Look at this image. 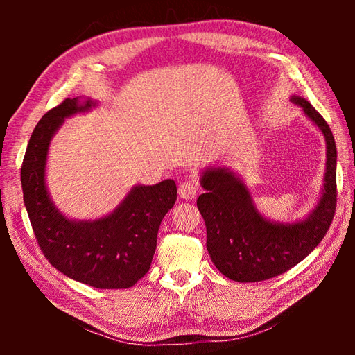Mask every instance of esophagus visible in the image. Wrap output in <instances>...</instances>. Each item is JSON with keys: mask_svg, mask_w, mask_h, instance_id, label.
I'll list each match as a JSON object with an SVG mask.
<instances>
[{"mask_svg": "<svg viewBox=\"0 0 355 355\" xmlns=\"http://www.w3.org/2000/svg\"><path fill=\"white\" fill-rule=\"evenodd\" d=\"M200 191L198 183L195 182H183L182 184L178 186V195L183 200H192L197 197V193Z\"/></svg>", "mask_w": 355, "mask_h": 355, "instance_id": "obj_1", "label": "esophagus"}]
</instances>
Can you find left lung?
Returning a JSON list of instances; mask_svg holds the SVG:
<instances>
[{"label": "left lung", "instance_id": "1", "mask_svg": "<svg viewBox=\"0 0 355 355\" xmlns=\"http://www.w3.org/2000/svg\"><path fill=\"white\" fill-rule=\"evenodd\" d=\"M327 139L325 189L319 206L302 223L273 224L256 212L245 186L227 169L206 171L201 184L206 193L197 200L207 229L210 259L221 273L236 282H259L276 277L305 259L327 235L336 214V141L327 120L310 102L293 97Z\"/></svg>", "mask_w": 355, "mask_h": 355}]
</instances>
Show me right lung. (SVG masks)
<instances>
[{"label":"right lung","mask_w":355,"mask_h":355,"mask_svg":"<svg viewBox=\"0 0 355 355\" xmlns=\"http://www.w3.org/2000/svg\"><path fill=\"white\" fill-rule=\"evenodd\" d=\"M93 102L65 99L45 112L33 130L21 166L24 205L37 244L53 267L94 288H130L148 273L163 216L175 205L173 180L137 186L111 215L74 223L58 212L45 187V158L51 135L65 117Z\"/></svg>","instance_id":"add662e5"}]
</instances>
